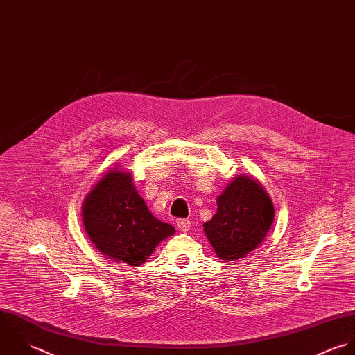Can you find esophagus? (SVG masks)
I'll list each match as a JSON object with an SVG mask.
<instances>
[{"label":"esophagus","instance_id":"1","mask_svg":"<svg viewBox=\"0 0 355 355\" xmlns=\"http://www.w3.org/2000/svg\"><path fill=\"white\" fill-rule=\"evenodd\" d=\"M176 226L182 232H189L190 227H191V222L189 219H178L176 220Z\"/></svg>","mask_w":355,"mask_h":355}]
</instances>
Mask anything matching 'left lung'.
I'll list each match as a JSON object with an SVG mask.
<instances>
[{"instance_id":"left-lung-1","label":"left lung","mask_w":355,"mask_h":355,"mask_svg":"<svg viewBox=\"0 0 355 355\" xmlns=\"http://www.w3.org/2000/svg\"><path fill=\"white\" fill-rule=\"evenodd\" d=\"M218 212L204 223V232L218 257L236 260L249 254L267 236L274 205L261 184L238 175L218 197Z\"/></svg>"}]
</instances>
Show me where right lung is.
I'll use <instances>...</instances> for the list:
<instances>
[{
	"label": "right lung",
	"mask_w": 355,
	"mask_h": 355,
	"mask_svg": "<svg viewBox=\"0 0 355 355\" xmlns=\"http://www.w3.org/2000/svg\"><path fill=\"white\" fill-rule=\"evenodd\" d=\"M85 232L106 257L140 266L175 227L154 218L136 191L130 172L110 169L83 204Z\"/></svg>",
	"instance_id": "1"
}]
</instances>
